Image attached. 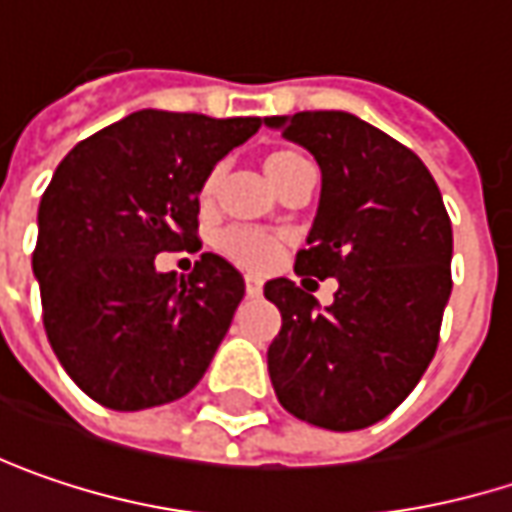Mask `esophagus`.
<instances>
[{"label":"esophagus","instance_id":"34e87169","mask_svg":"<svg viewBox=\"0 0 512 512\" xmlns=\"http://www.w3.org/2000/svg\"><path fill=\"white\" fill-rule=\"evenodd\" d=\"M260 292H263V281L257 275H246V295L249 298H260Z\"/></svg>","mask_w":512,"mask_h":512}]
</instances>
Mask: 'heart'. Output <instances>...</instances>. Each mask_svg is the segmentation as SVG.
I'll return each mask as SVG.
<instances>
[{
	"instance_id": "heart-1",
	"label": "heart",
	"mask_w": 512,
	"mask_h": 512,
	"mask_svg": "<svg viewBox=\"0 0 512 512\" xmlns=\"http://www.w3.org/2000/svg\"><path fill=\"white\" fill-rule=\"evenodd\" d=\"M307 165V159L298 153V150H289V147H278V150H269L266 159H263V170L266 176L272 179V185L278 188L289 173H295L298 167ZM217 179H220V170H211L199 188L202 202H208L214 191H217ZM217 249L237 263L240 269H252V272H263L269 269L278 255H281V240L269 231H260V228H228L217 237Z\"/></svg>"
}]
</instances>
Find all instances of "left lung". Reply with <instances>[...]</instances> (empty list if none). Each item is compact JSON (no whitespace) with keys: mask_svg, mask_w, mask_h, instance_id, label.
Returning <instances> with one entry per match:
<instances>
[{"mask_svg":"<svg viewBox=\"0 0 512 512\" xmlns=\"http://www.w3.org/2000/svg\"><path fill=\"white\" fill-rule=\"evenodd\" d=\"M321 167V199L298 275L336 278L333 304L289 278L263 295L281 310L269 345L278 403L321 429L374 426L406 400L437 350L452 292V223L429 167L368 121L339 112L266 118Z\"/></svg>","mask_w":512,"mask_h":512,"instance_id":"obj_1","label":"left lung"}]
</instances>
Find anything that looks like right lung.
Returning a JSON list of instances; mask_svg holds the SVG:
<instances>
[{
    "label": "right lung",
    "instance_id": "right-lung-1",
    "mask_svg": "<svg viewBox=\"0 0 512 512\" xmlns=\"http://www.w3.org/2000/svg\"><path fill=\"white\" fill-rule=\"evenodd\" d=\"M260 124L141 109L83 138L54 170L31 266L51 350L95 403L165 406L208 371L243 275L205 252L176 278L156 255L199 249V188Z\"/></svg>",
    "mask_w": 512,
    "mask_h": 512
}]
</instances>
